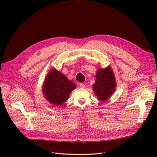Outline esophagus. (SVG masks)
<instances>
[{"label": "esophagus", "mask_w": 157, "mask_h": 157, "mask_svg": "<svg viewBox=\"0 0 157 157\" xmlns=\"http://www.w3.org/2000/svg\"><path fill=\"white\" fill-rule=\"evenodd\" d=\"M79 86H80V88H85V84H83V83H81V84H79Z\"/></svg>", "instance_id": "esophagus-1"}]
</instances>
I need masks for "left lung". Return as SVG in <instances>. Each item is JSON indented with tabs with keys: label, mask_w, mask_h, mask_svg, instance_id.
<instances>
[{
	"label": "left lung",
	"mask_w": 157,
	"mask_h": 157,
	"mask_svg": "<svg viewBox=\"0 0 157 157\" xmlns=\"http://www.w3.org/2000/svg\"><path fill=\"white\" fill-rule=\"evenodd\" d=\"M96 76V82L92 86L93 90L100 101H106L114 92L116 88L114 74L109 66L98 70Z\"/></svg>",
	"instance_id": "1"
}]
</instances>
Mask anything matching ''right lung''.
<instances>
[{"mask_svg":"<svg viewBox=\"0 0 157 157\" xmlns=\"http://www.w3.org/2000/svg\"><path fill=\"white\" fill-rule=\"evenodd\" d=\"M75 87L74 83L67 79L64 75L55 69H52L46 78L43 93L47 101L52 105L61 106Z\"/></svg>","mask_w":157,"mask_h":157,"instance_id":"right-lung-1","label":"right lung"}]
</instances>
